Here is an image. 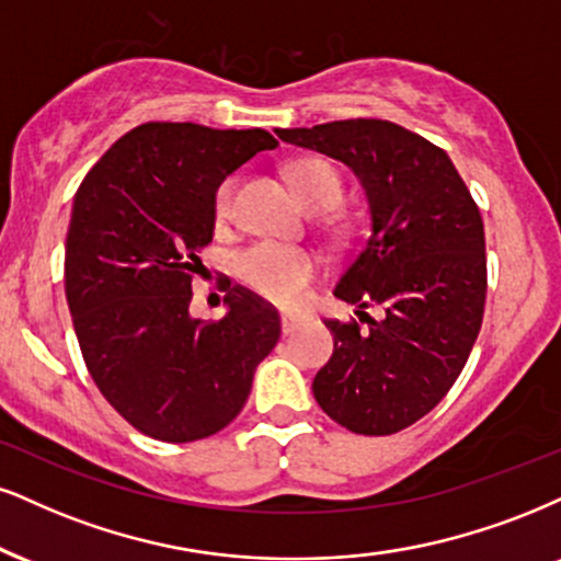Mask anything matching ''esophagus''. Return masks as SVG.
<instances>
[{"label":"esophagus","mask_w":561,"mask_h":561,"mask_svg":"<svg viewBox=\"0 0 561 561\" xmlns=\"http://www.w3.org/2000/svg\"><path fill=\"white\" fill-rule=\"evenodd\" d=\"M301 324V317H296V314H283L280 317V330H283V335H291L296 328H299Z\"/></svg>","instance_id":"esophagus-1"}]
</instances>
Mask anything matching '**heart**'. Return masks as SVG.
<instances>
[{"label":"heart","mask_w":561,"mask_h":561,"mask_svg":"<svg viewBox=\"0 0 561 561\" xmlns=\"http://www.w3.org/2000/svg\"><path fill=\"white\" fill-rule=\"evenodd\" d=\"M296 195L309 210H330L341 199V179L335 169L322 158H304L288 169ZM233 182L226 179L216 190V216L226 218L231 207ZM320 262L312 252L299 247H283L273 241L252 244L237 257V273L252 291L265 296L280 307H296L307 296L309 283L317 278Z\"/></svg>","instance_id":"b5f03b06"}]
</instances>
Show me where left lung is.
<instances>
[{
	"mask_svg": "<svg viewBox=\"0 0 561 561\" xmlns=\"http://www.w3.org/2000/svg\"><path fill=\"white\" fill-rule=\"evenodd\" d=\"M283 142L354 171L369 237L335 286L337 299L382 320H324L335 348L312 392L337 424L366 437L426 416L466 366L486 301L483 220L445 150L385 119L275 129Z\"/></svg>",
	"mask_w": 561,
	"mask_h": 561,
	"instance_id": "obj_1",
	"label": "left lung"
}]
</instances>
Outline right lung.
Wrapping results in <instances>:
<instances>
[{
  "instance_id": "add662e5",
  "label": "right lung",
  "mask_w": 561,
  "mask_h": 561,
  "mask_svg": "<svg viewBox=\"0 0 561 561\" xmlns=\"http://www.w3.org/2000/svg\"><path fill=\"white\" fill-rule=\"evenodd\" d=\"M275 148L265 129L148 122L119 137L75 195L65 244L75 333L101 396L148 437L182 445L231 424L278 343V312L239 286L220 320L190 314L216 190Z\"/></svg>"
}]
</instances>
